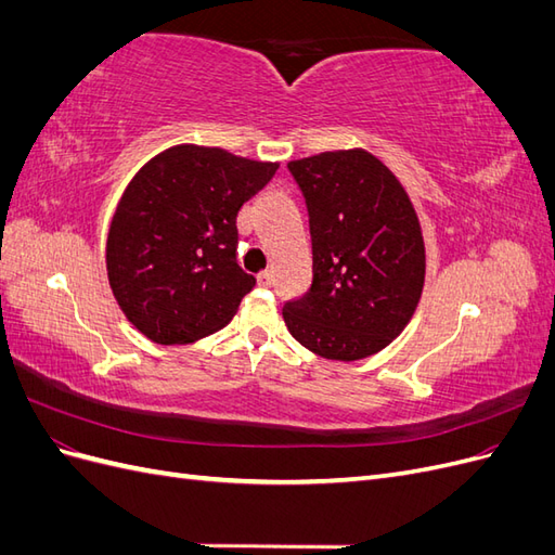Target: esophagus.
Segmentation results:
<instances>
[{"instance_id":"esophagus-1","label":"esophagus","mask_w":555,"mask_h":555,"mask_svg":"<svg viewBox=\"0 0 555 555\" xmlns=\"http://www.w3.org/2000/svg\"><path fill=\"white\" fill-rule=\"evenodd\" d=\"M257 284H259V287L268 289V287H271V284H273V273H271V271L259 273V275H257Z\"/></svg>"}]
</instances>
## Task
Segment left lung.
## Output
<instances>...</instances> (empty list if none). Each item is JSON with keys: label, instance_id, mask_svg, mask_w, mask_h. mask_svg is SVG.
Listing matches in <instances>:
<instances>
[{"label": "left lung", "instance_id": "8db88e82", "mask_svg": "<svg viewBox=\"0 0 555 555\" xmlns=\"http://www.w3.org/2000/svg\"><path fill=\"white\" fill-rule=\"evenodd\" d=\"M306 198L310 289L287 300L284 324L314 354H377L412 319L424 289L426 249L398 178L361 147L287 164Z\"/></svg>", "mask_w": 555, "mask_h": 555}]
</instances>
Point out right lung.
Listing matches in <instances>:
<instances>
[{"mask_svg":"<svg viewBox=\"0 0 555 555\" xmlns=\"http://www.w3.org/2000/svg\"><path fill=\"white\" fill-rule=\"evenodd\" d=\"M275 171L222 147L176 145L131 178L108 229L106 271L145 338L188 345L231 322L255 287L236 261V217Z\"/></svg>","mask_w":555,"mask_h":555,"instance_id":"obj_1","label":"right lung"}]
</instances>
